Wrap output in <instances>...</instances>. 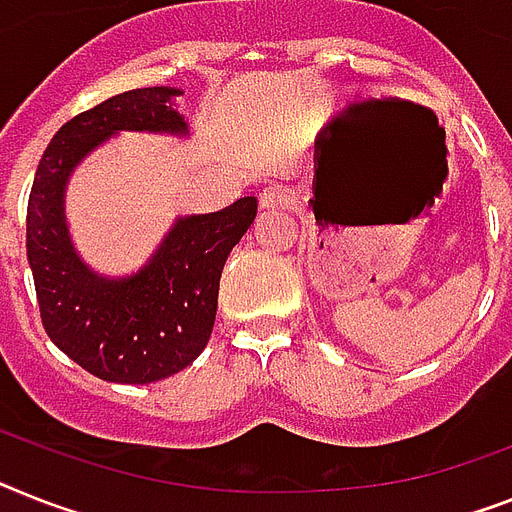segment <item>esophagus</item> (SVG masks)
<instances>
[{"label":"esophagus","instance_id":"esophagus-1","mask_svg":"<svg viewBox=\"0 0 512 512\" xmlns=\"http://www.w3.org/2000/svg\"><path fill=\"white\" fill-rule=\"evenodd\" d=\"M293 201V190L287 185H269L259 193V206L261 209H282Z\"/></svg>","mask_w":512,"mask_h":512}]
</instances>
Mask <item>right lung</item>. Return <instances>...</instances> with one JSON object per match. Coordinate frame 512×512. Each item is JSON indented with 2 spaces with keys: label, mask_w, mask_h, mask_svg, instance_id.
<instances>
[{
  "label": "right lung",
  "mask_w": 512,
  "mask_h": 512,
  "mask_svg": "<svg viewBox=\"0 0 512 512\" xmlns=\"http://www.w3.org/2000/svg\"><path fill=\"white\" fill-rule=\"evenodd\" d=\"M177 96L183 88H135L80 112L54 133L33 177L25 248L41 322L65 356L104 382H159L201 356L227 256L256 219L253 196L177 217L146 264L122 277L96 272L80 256L65 214L73 172L125 130L188 138Z\"/></svg>",
  "instance_id": "obj_1"
}]
</instances>
